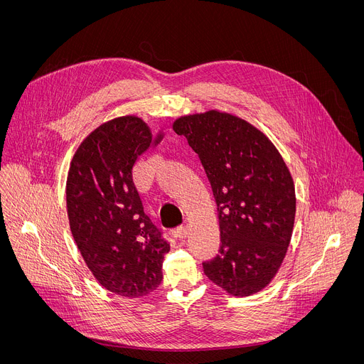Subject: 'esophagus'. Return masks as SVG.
Masks as SVG:
<instances>
[{
  "mask_svg": "<svg viewBox=\"0 0 364 364\" xmlns=\"http://www.w3.org/2000/svg\"><path fill=\"white\" fill-rule=\"evenodd\" d=\"M176 235H177L180 240L187 238V235H188V226H187V225H181V226H178V228H177V230H176Z\"/></svg>",
  "mask_w": 364,
  "mask_h": 364,
  "instance_id": "obj_1",
  "label": "esophagus"
}]
</instances>
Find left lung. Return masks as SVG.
<instances>
[{"mask_svg":"<svg viewBox=\"0 0 364 364\" xmlns=\"http://www.w3.org/2000/svg\"><path fill=\"white\" fill-rule=\"evenodd\" d=\"M173 129L199 155L218 206L219 254L205 274L232 296L266 287L291 240L294 184L273 142L247 120L218 110L178 117Z\"/></svg>","mask_w":364,"mask_h":364,"instance_id":"left-lung-1","label":"left lung"}]
</instances>
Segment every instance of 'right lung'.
<instances>
[{
  "label": "right lung",
  "instance_id": "add662e5",
  "mask_svg": "<svg viewBox=\"0 0 364 364\" xmlns=\"http://www.w3.org/2000/svg\"><path fill=\"white\" fill-rule=\"evenodd\" d=\"M161 138L154 141L138 116L116 117L81 142L68 173L67 209L77 247L98 283L126 297L159 286L170 251L132 178L136 159Z\"/></svg>",
  "mask_w": 364,
  "mask_h": 364
}]
</instances>
